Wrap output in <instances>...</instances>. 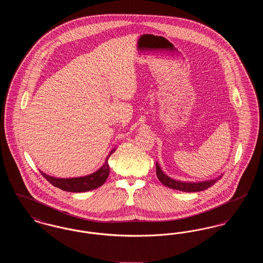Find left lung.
<instances>
[{"mask_svg": "<svg viewBox=\"0 0 263 263\" xmlns=\"http://www.w3.org/2000/svg\"><path fill=\"white\" fill-rule=\"evenodd\" d=\"M156 173H157V176H158L159 180L163 183V185L172 188V189H176V190L185 191V192H196V191L205 190V189L212 186L217 180H219L222 177V176H220L219 178H216V179L208 180V181H202V182H197V183L196 182L177 181V180L168 177L167 175H164L158 163H156Z\"/></svg>", "mask_w": 263, "mask_h": 263, "instance_id": "left-lung-1", "label": "left lung"}]
</instances>
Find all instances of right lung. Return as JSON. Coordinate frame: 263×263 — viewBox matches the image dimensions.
Masks as SVG:
<instances>
[{
  "label": "right lung",
  "mask_w": 263,
  "mask_h": 263,
  "mask_svg": "<svg viewBox=\"0 0 263 263\" xmlns=\"http://www.w3.org/2000/svg\"><path fill=\"white\" fill-rule=\"evenodd\" d=\"M114 152H115V149L110 151L103 165L98 172H96L91 175H87V176L75 177V178H56V177L45 175L42 172H40V173H41V175H43V177L46 178L47 181L50 182L52 185L60 188L65 191H69V192L89 191V190L100 187L105 182L106 178L109 175V172H110V167L108 165L107 161H108V158L112 155Z\"/></svg>",
  "instance_id": "add662e5"
}]
</instances>
